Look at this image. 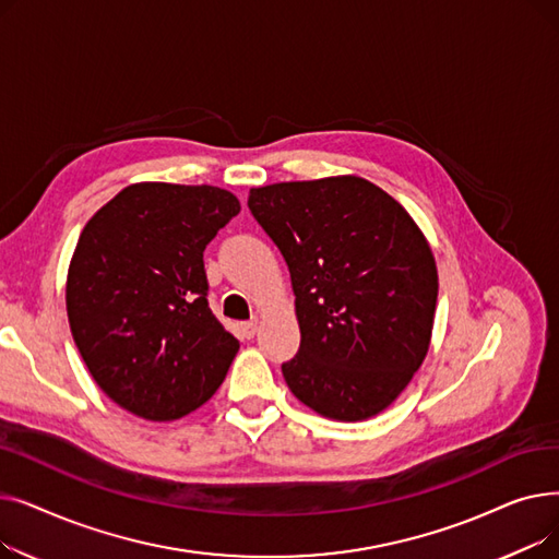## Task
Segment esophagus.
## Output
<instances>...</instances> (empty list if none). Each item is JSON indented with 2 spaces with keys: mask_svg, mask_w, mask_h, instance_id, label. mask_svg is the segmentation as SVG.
I'll list each match as a JSON object with an SVG mask.
<instances>
[{
  "mask_svg": "<svg viewBox=\"0 0 559 559\" xmlns=\"http://www.w3.org/2000/svg\"><path fill=\"white\" fill-rule=\"evenodd\" d=\"M240 331L247 340H251L255 333H258V319H251V321H245V324H240Z\"/></svg>",
  "mask_w": 559,
  "mask_h": 559,
  "instance_id": "esophagus-1",
  "label": "esophagus"
}]
</instances>
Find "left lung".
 Masks as SVG:
<instances>
[{
  "mask_svg": "<svg viewBox=\"0 0 559 559\" xmlns=\"http://www.w3.org/2000/svg\"><path fill=\"white\" fill-rule=\"evenodd\" d=\"M249 211L283 253L299 354L283 378L335 421L390 407L421 367L432 335L437 264L415 219L360 176L249 190Z\"/></svg>",
  "mask_w": 559,
  "mask_h": 559,
  "instance_id": "8db88e82",
  "label": "left lung"
}]
</instances>
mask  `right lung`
Returning <instances> with one entry per match:
<instances>
[{
    "label": "right lung",
    "instance_id": "add662e5",
    "mask_svg": "<svg viewBox=\"0 0 559 559\" xmlns=\"http://www.w3.org/2000/svg\"><path fill=\"white\" fill-rule=\"evenodd\" d=\"M240 213L215 186L133 183L79 235L66 306L102 392L131 415L174 421L224 383L238 354L209 308L203 249Z\"/></svg>",
    "mask_w": 559,
    "mask_h": 559
}]
</instances>
